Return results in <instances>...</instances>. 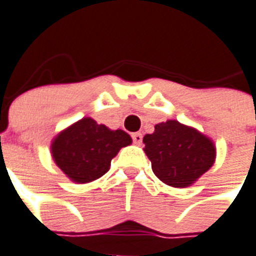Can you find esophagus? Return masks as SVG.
Listing matches in <instances>:
<instances>
[{"label": "esophagus", "mask_w": 256, "mask_h": 256, "mask_svg": "<svg viewBox=\"0 0 256 256\" xmlns=\"http://www.w3.org/2000/svg\"><path fill=\"white\" fill-rule=\"evenodd\" d=\"M132 142H134V144H142V138H144V136H142V134H140V132H134V134L132 136Z\"/></svg>", "instance_id": "esophagus-1"}]
</instances>
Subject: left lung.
Listing matches in <instances>:
<instances>
[{"label": "left lung", "mask_w": 256, "mask_h": 256, "mask_svg": "<svg viewBox=\"0 0 256 256\" xmlns=\"http://www.w3.org/2000/svg\"><path fill=\"white\" fill-rule=\"evenodd\" d=\"M144 144L154 174L168 186H190L214 164V144L178 120L156 124Z\"/></svg>", "instance_id": "left-lung-1"}]
</instances>
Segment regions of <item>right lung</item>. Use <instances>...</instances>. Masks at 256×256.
Segmentation results:
<instances>
[{
    "label": "right lung",
    "mask_w": 256,
    "mask_h": 256,
    "mask_svg": "<svg viewBox=\"0 0 256 256\" xmlns=\"http://www.w3.org/2000/svg\"><path fill=\"white\" fill-rule=\"evenodd\" d=\"M132 144L122 130H108L92 118H84L54 140V162L70 179L78 183L96 180L106 174L120 148Z\"/></svg>",
    "instance_id": "right-lung-1"
}]
</instances>
